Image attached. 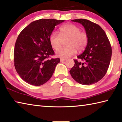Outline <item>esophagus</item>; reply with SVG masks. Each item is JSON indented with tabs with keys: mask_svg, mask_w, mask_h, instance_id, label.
<instances>
[{
	"mask_svg": "<svg viewBox=\"0 0 122 122\" xmlns=\"http://www.w3.org/2000/svg\"><path fill=\"white\" fill-rule=\"evenodd\" d=\"M66 59H62V58L60 59V61L61 62H62V61H66Z\"/></svg>",
	"mask_w": 122,
	"mask_h": 122,
	"instance_id": "obj_1",
	"label": "esophagus"
}]
</instances>
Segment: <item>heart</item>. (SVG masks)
<instances>
[{
	"label": "heart",
	"instance_id": "heart-1",
	"mask_svg": "<svg viewBox=\"0 0 122 122\" xmlns=\"http://www.w3.org/2000/svg\"><path fill=\"white\" fill-rule=\"evenodd\" d=\"M68 37L66 41L68 46L58 48L61 46L62 39ZM49 42L53 49L57 50V56L68 58L78 51L85 49L88 45V36L86 33L81 31L80 28L74 24H68L60 28V34L54 32L49 36Z\"/></svg>",
	"mask_w": 122,
	"mask_h": 122
}]
</instances>
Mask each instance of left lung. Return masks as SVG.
Listing matches in <instances>:
<instances>
[{
  "instance_id": "left-lung-1",
  "label": "left lung",
  "mask_w": 122,
  "mask_h": 122,
  "mask_svg": "<svg viewBox=\"0 0 122 122\" xmlns=\"http://www.w3.org/2000/svg\"><path fill=\"white\" fill-rule=\"evenodd\" d=\"M83 26L88 42L83 53L74 60L75 65L70 70L74 80L81 84L96 83L106 75L110 65L112 49L104 30L95 23L84 19L72 20Z\"/></svg>"
}]
</instances>
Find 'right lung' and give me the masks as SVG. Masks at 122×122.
Listing matches in <instances>:
<instances>
[{"label":"right lung","instance_id":"add662e5","mask_svg":"<svg viewBox=\"0 0 122 122\" xmlns=\"http://www.w3.org/2000/svg\"><path fill=\"white\" fill-rule=\"evenodd\" d=\"M62 20L41 19L26 27L18 36L14 49V64L22 80L39 86L50 79L60 59H48L54 51L49 36Z\"/></svg>","mask_w":122,"mask_h":122}]
</instances>
